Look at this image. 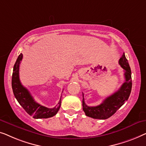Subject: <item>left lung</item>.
<instances>
[{
  "label": "left lung",
  "instance_id": "left-lung-1",
  "mask_svg": "<svg viewBox=\"0 0 146 146\" xmlns=\"http://www.w3.org/2000/svg\"><path fill=\"white\" fill-rule=\"evenodd\" d=\"M119 64L124 70L125 82L118 91L108 96L101 104L96 106H87L85 102L83 93V109L86 116L100 120L107 119L112 116L128 100L132 90V83L131 69L124 53L119 60Z\"/></svg>",
  "mask_w": 146,
  "mask_h": 146
}]
</instances>
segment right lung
<instances>
[{"mask_svg": "<svg viewBox=\"0 0 146 146\" xmlns=\"http://www.w3.org/2000/svg\"><path fill=\"white\" fill-rule=\"evenodd\" d=\"M22 57V53H20L14 65L12 77V88L14 96L26 112L32 116L34 118H48L55 116L61 106V98L58 104L54 108H47L35 101L28 90L22 85L19 78V67Z\"/></svg>", "mask_w": 146, "mask_h": 146, "instance_id": "1", "label": "right lung"}]
</instances>
